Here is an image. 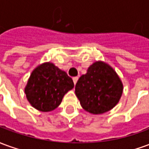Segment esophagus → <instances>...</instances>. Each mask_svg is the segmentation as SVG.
<instances>
[{
  "label": "esophagus",
  "mask_w": 149,
  "mask_h": 149,
  "mask_svg": "<svg viewBox=\"0 0 149 149\" xmlns=\"http://www.w3.org/2000/svg\"><path fill=\"white\" fill-rule=\"evenodd\" d=\"M78 77H73L72 78V80H73V82H74V84H77V82L78 81Z\"/></svg>",
  "instance_id": "obj_1"
}]
</instances>
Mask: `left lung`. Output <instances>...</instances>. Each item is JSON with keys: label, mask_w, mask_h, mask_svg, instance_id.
Returning <instances> with one entry per match:
<instances>
[{"label": "left lung", "mask_w": 149, "mask_h": 149, "mask_svg": "<svg viewBox=\"0 0 149 149\" xmlns=\"http://www.w3.org/2000/svg\"><path fill=\"white\" fill-rule=\"evenodd\" d=\"M123 84L114 69L103 61H97L79 78L75 93L85 111L102 114L117 104Z\"/></svg>", "instance_id": "8db88e82"}]
</instances>
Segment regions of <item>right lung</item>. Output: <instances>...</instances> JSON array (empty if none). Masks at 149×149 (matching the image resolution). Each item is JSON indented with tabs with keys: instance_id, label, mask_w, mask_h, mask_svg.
<instances>
[{
	"instance_id": "obj_1",
	"label": "right lung",
	"mask_w": 149,
	"mask_h": 149,
	"mask_svg": "<svg viewBox=\"0 0 149 149\" xmlns=\"http://www.w3.org/2000/svg\"><path fill=\"white\" fill-rule=\"evenodd\" d=\"M73 87V81L65 71L46 62L32 72L24 93L33 108L50 112L60 105L64 96Z\"/></svg>"
}]
</instances>
